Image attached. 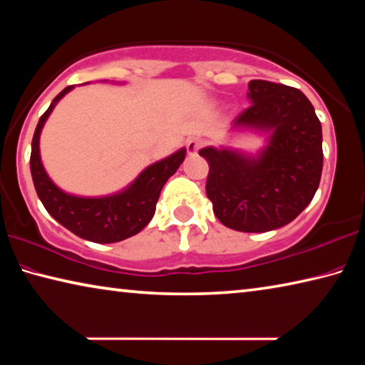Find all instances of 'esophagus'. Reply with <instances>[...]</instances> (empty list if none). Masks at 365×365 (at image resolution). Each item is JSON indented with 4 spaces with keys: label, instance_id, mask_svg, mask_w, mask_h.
Listing matches in <instances>:
<instances>
[{
    "label": "esophagus",
    "instance_id": "1",
    "mask_svg": "<svg viewBox=\"0 0 365 365\" xmlns=\"http://www.w3.org/2000/svg\"><path fill=\"white\" fill-rule=\"evenodd\" d=\"M201 148H203V141L198 140V138H192V140L187 143V153L190 155H195Z\"/></svg>",
    "mask_w": 365,
    "mask_h": 365
}]
</instances>
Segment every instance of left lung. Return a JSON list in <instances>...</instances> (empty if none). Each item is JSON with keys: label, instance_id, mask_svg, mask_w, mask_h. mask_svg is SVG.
I'll list each match as a JSON object with an SVG mask.
<instances>
[{"label": "left lung", "instance_id": "obj_1", "mask_svg": "<svg viewBox=\"0 0 365 365\" xmlns=\"http://www.w3.org/2000/svg\"><path fill=\"white\" fill-rule=\"evenodd\" d=\"M252 106L235 126L273 130L258 159L227 149L205 148L210 165L206 195L225 227L268 232L294 221L314 198L323 167L322 125L302 92L284 84L253 79Z\"/></svg>", "mask_w": 365, "mask_h": 365}]
</instances>
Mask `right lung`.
Masks as SVG:
<instances>
[{
	"instance_id": "right-lung-1",
	"label": "right lung",
	"mask_w": 365,
	"mask_h": 365,
	"mask_svg": "<svg viewBox=\"0 0 365 365\" xmlns=\"http://www.w3.org/2000/svg\"><path fill=\"white\" fill-rule=\"evenodd\" d=\"M71 89L73 86L63 89L37 123L31 153L34 187L50 216L65 225L68 230H71L81 239L96 242V244H113V242L125 240L138 234L151 221L160 190L169 180V177L180 167L185 159V149L148 167L123 193L107 196V198H79V196L66 195L55 187L47 172L43 170L42 162H40L38 138L55 103Z\"/></svg>"
}]
</instances>
